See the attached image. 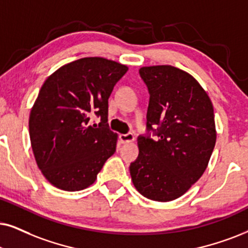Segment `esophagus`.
<instances>
[{"mask_svg": "<svg viewBox=\"0 0 248 248\" xmlns=\"http://www.w3.org/2000/svg\"><path fill=\"white\" fill-rule=\"evenodd\" d=\"M119 139H120V142L121 143H129V142H133L135 140V135L133 133H127V134H121L120 136H119Z\"/></svg>", "mask_w": 248, "mask_h": 248, "instance_id": "1", "label": "esophagus"}]
</instances>
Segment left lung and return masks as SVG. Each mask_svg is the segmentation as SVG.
<instances>
[{
    "instance_id": "8db88e82",
    "label": "left lung",
    "mask_w": 248,
    "mask_h": 248,
    "mask_svg": "<svg viewBox=\"0 0 248 248\" xmlns=\"http://www.w3.org/2000/svg\"><path fill=\"white\" fill-rule=\"evenodd\" d=\"M150 93L146 134L129 170L147 199L170 202L202 177L216 142L214 108L192 75L170 65L142 67ZM156 137L152 139L151 133Z\"/></svg>"
}]
</instances>
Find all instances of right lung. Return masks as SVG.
Wrapping results in <instances>:
<instances>
[{"label":"right lung","instance_id":"obj_1","mask_svg":"<svg viewBox=\"0 0 248 248\" xmlns=\"http://www.w3.org/2000/svg\"><path fill=\"white\" fill-rule=\"evenodd\" d=\"M127 71L105 58H81L58 68L41 87L31 109L30 137L36 164L54 186H90L115 152L108 97ZM93 116L101 118L98 126L90 124Z\"/></svg>","mask_w":248,"mask_h":248}]
</instances>
